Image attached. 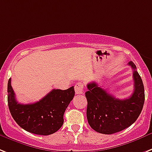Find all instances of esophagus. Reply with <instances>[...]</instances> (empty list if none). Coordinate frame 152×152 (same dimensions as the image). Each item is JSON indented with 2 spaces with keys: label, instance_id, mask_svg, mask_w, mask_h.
<instances>
[{
  "label": "esophagus",
  "instance_id": "esophagus-1",
  "mask_svg": "<svg viewBox=\"0 0 152 152\" xmlns=\"http://www.w3.org/2000/svg\"><path fill=\"white\" fill-rule=\"evenodd\" d=\"M83 88L84 86L82 83H77L75 85V92H76V94H82L83 92Z\"/></svg>",
  "mask_w": 152,
  "mask_h": 152
}]
</instances>
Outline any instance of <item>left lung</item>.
<instances>
[{"instance_id":"left-lung-1","label":"left lung","mask_w":152,"mask_h":152,"mask_svg":"<svg viewBox=\"0 0 152 152\" xmlns=\"http://www.w3.org/2000/svg\"><path fill=\"white\" fill-rule=\"evenodd\" d=\"M133 69L134 89L131 96L117 99L96 82L87 84L86 117L90 127L99 133L111 134L126 129L136 121L145 102V89L134 63H128Z\"/></svg>"}]
</instances>
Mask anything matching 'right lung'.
I'll list each match as a JSON object with an SVG mask.
<instances>
[{
	"label": "right lung",
	"instance_id": "1",
	"mask_svg": "<svg viewBox=\"0 0 152 152\" xmlns=\"http://www.w3.org/2000/svg\"><path fill=\"white\" fill-rule=\"evenodd\" d=\"M11 80L7 83V103L11 114L21 128L30 133L49 135L63 124L65 110L75 95L74 86L67 90H52L39 101L21 104L15 99Z\"/></svg>",
	"mask_w": 152,
	"mask_h": 152
}]
</instances>
